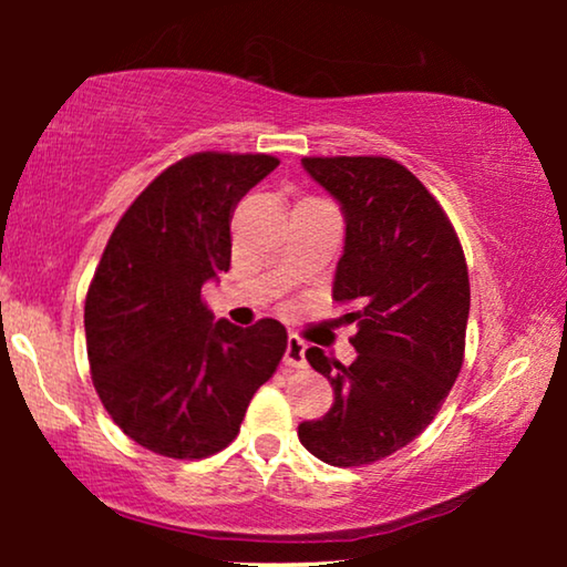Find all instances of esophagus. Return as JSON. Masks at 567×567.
Returning <instances> with one entry per match:
<instances>
[{
    "instance_id": "obj_1",
    "label": "esophagus",
    "mask_w": 567,
    "mask_h": 567,
    "mask_svg": "<svg viewBox=\"0 0 567 567\" xmlns=\"http://www.w3.org/2000/svg\"><path fill=\"white\" fill-rule=\"evenodd\" d=\"M305 340L297 338V336H289V343H286V353H284V363L289 369H305L307 367V359H305Z\"/></svg>"
}]
</instances>
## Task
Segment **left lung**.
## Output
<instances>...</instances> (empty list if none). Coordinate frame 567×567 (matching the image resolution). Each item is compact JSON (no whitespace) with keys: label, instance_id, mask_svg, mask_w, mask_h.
I'll return each instance as SVG.
<instances>
[{"label":"left lung","instance_id":"obj_1","mask_svg":"<svg viewBox=\"0 0 567 567\" xmlns=\"http://www.w3.org/2000/svg\"><path fill=\"white\" fill-rule=\"evenodd\" d=\"M301 165L346 214L332 299L355 324L351 367L307 348L336 402L299 425L307 452L332 467H363L421 436L464 361L467 260L429 188L390 157H305Z\"/></svg>","mask_w":567,"mask_h":567}]
</instances>
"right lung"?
<instances>
[{
    "mask_svg": "<svg viewBox=\"0 0 567 567\" xmlns=\"http://www.w3.org/2000/svg\"><path fill=\"white\" fill-rule=\"evenodd\" d=\"M276 165L231 152L177 159L126 208L92 276V384L113 423L154 454L204 460L227 449L284 359L281 322H212L200 299V286L229 270L237 200Z\"/></svg>",
    "mask_w": 567,
    "mask_h": 567,
    "instance_id": "1",
    "label": "right lung"
}]
</instances>
